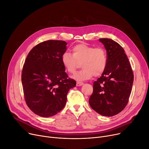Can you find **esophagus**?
Returning a JSON list of instances; mask_svg holds the SVG:
<instances>
[{"label":"esophagus","instance_id":"esophagus-1","mask_svg":"<svg viewBox=\"0 0 149 149\" xmlns=\"http://www.w3.org/2000/svg\"><path fill=\"white\" fill-rule=\"evenodd\" d=\"M83 85V83L81 82V81H77V83H76L77 86H81Z\"/></svg>","mask_w":149,"mask_h":149}]
</instances>
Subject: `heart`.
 Instances as JSON below:
<instances>
[{
	"label": "heart",
	"instance_id": "heart-1",
	"mask_svg": "<svg viewBox=\"0 0 149 149\" xmlns=\"http://www.w3.org/2000/svg\"><path fill=\"white\" fill-rule=\"evenodd\" d=\"M72 54L64 52L61 60L64 69L70 74L74 73L81 63L83 69L75 74L74 79L86 80L104 73L108 65L107 53L104 49L79 44L72 47Z\"/></svg>",
	"mask_w": 149,
	"mask_h": 149
}]
</instances>
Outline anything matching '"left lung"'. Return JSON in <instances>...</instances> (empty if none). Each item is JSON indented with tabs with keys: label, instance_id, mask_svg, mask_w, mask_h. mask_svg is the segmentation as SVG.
I'll return each instance as SVG.
<instances>
[{
	"label": "left lung",
	"instance_id": "8db88e82",
	"mask_svg": "<svg viewBox=\"0 0 149 149\" xmlns=\"http://www.w3.org/2000/svg\"><path fill=\"white\" fill-rule=\"evenodd\" d=\"M99 41L107 50L108 65L104 73L93 83V93L89 103L100 115L113 116L127 105L132 92L133 73L120 45L108 38H100Z\"/></svg>",
	"mask_w": 149,
	"mask_h": 149
}]
</instances>
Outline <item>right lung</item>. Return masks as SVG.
<instances>
[{"instance_id": "1", "label": "right lung", "mask_w": 149, "mask_h": 149, "mask_svg": "<svg viewBox=\"0 0 149 149\" xmlns=\"http://www.w3.org/2000/svg\"><path fill=\"white\" fill-rule=\"evenodd\" d=\"M66 42L48 40L37 44L29 53L22 71L25 100L35 114L52 116L65 106L67 94L76 81L65 72L61 57Z\"/></svg>"}]
</instances>
